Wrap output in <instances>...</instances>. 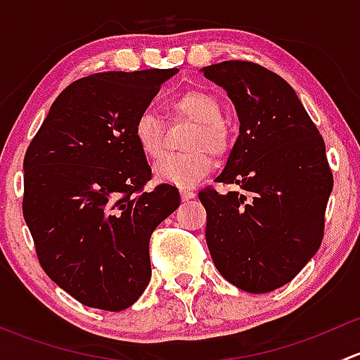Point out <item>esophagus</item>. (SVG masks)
Segmentation results:
<instances>
[{
    "mask_svg": "<svg viewBox=\"0 0 360 360\" xmlns=\"http://www.w3.org/2000/svg\"><path fill=\"white\" fill-rule=\"evenodd\" d=\"M197 197V193H195L193 190H181V198L183 200H191V198Z\"/></svg>",
    "mask_w": 360,
    "mask_h": 360,
    "instance_id": "obj_1",
    "label": "esophagus"
}]
</instances>
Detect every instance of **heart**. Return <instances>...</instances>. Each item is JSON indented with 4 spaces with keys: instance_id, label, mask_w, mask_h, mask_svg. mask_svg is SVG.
<instances>
[{
    "instance_id": "obj_1",
    "label": "heart",
    "mask_w": 360,
    "mask_h": 360,
    "mask_svg": "<svg viewBox=\"0 0 360 360\" xmlns=\"http://www.w3.org/2000/svg\"><path fill=\"white\" fill-rule=\"evenodd\" d=\"M169 115L174 118H188L197 122L191 132L188 148L191 153L167 155L155 165L158 181L174 186L190 188L197 184L212 167V160L203 148L212 155H221L228 146L226 127L221 122V104L205 90L195 89L179 94L169 104ZM134 139L141 153L157 160L163 155V123L155 112L143 111L134 122Z\"/></svg>"
}]
</instances>
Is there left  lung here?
<instances>
[{
	"label": "left lung",
	"instance_id": "8db88e82",
	"mask_svg": "<svg viewBox=\"0 0 360 360\" xmlns=\"http://www.w3.org/2000/svg\"><path fill=\"white\" fill-rule=\"evenodd\" d=\"M226 90L240 134L217 183L205 188V240L219 274L245 292L282 288L315 256L333 191L326 144L292 86L270 69L224 60L202 69Z\"/></svg>",
	"mask_w": 360,
	"mask_h": 360
}]
</instances>
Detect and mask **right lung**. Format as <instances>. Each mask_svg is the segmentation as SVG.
<instances>
[{"instance_id":"add662e5","label":"right lung","mask_w":360,"mask_h":360,"mask_svg":"<svg viewBox=\"0 0 360 360\" xmlns=\"http://www.w3.org/2000/svg\"><path fill=\"white\" fill-rule=\"evenodd\" d=\"M179 69L96 72L53 101L24 157L25 224L45 274L85 307L120 311L151 278L150 238L179 191H146L134 122Z\"/></svg>"}]
</instances>
